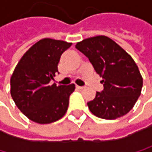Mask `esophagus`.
<instances>
[{"label":"esophagus","mask_w":152,"mask_h":152,"mask_svg":"<svg viewBox=\"0 0 152 152\" xmlns=\"http://www.w3.org/2000/svg\"><path fill=\"white\" fill-rule=\"evenodd\" d=\"M76 88L79 89V90H83L84 89V86H78V85H76Z\"/></svg>","instance_id":"esophagus-1"}]
</instances>
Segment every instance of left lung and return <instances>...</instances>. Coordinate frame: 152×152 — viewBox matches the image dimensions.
I'll use <instances>...</instances> for the list:
<instances>
[{"label":"left lung","instance_id":"obj_1","mask_svg":"<svg viewBox=\"0 0 152 152\" xmlns=\"http://www.w3.org/2000/svg\"><path fill=\"white\" fill-rule=\"evenodd\" d=\"M76 48L103 78L104 90L97 91L95 99L87 103L90 111L106 120L127 114L135 106L142 87V77L132 57L106 36L83 39Z\"/></svg>","mask_w":152,"mask_h":152}]
</instances>
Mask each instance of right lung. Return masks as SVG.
I'll list each match as a JSON object with an SVG mask.
<instances>
[{"label": "right lung", "mask_w": 152, "mask_h": 152, "mask_svg": "<svg viewBox=\"0 0 152 152\" xmlns=\"http://www.w3.org/2000/svg\"><path fill=\"white\" fill-rule=\"evenodd\" d=\"M71 43L44 39L31 46L21 58L10 78L11 97L18 109L31 121L48 124L67 112L75 84L50 85L58 73L61 54Z\"/></svg>", "instance_id": "obj_1"}]
</instances>
